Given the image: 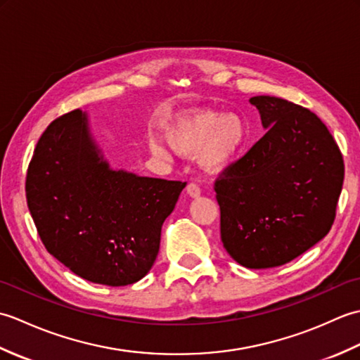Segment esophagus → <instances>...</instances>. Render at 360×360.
<instances>
[{"instance_id": "1", "label": "esophagus", "mask_w": 360, "mask_h": 360, "mask_svg": "<svg viewBox=\"0 0 360 360\" xmlns=\"http://www.w3.org/2000/svg\"><path fill=\"white\" fill-rule=\"evenodd\" d=\"M186 192L190 198H198L201 195V188L198 184H195V182H190V184H187L186 187Z\"/></svg>"}]
</instances>
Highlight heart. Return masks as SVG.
<instances>
[{"instance_id": "1", "label": "heart", "mask_w": 360, "mask_h": 360, "mask_svg": "<svg viewBox=\"0 0 360 360\" xmlns=\"http://www.w3.org/2000/svg\"><path fill=\"white\" fill-rule=\"evenodd\" d=\"M248 129L236 114L192 111L176 117L165 128L168 145L181 156L198 155L202 170L212 174L226 172L241 155ZM147 147L153 156L168 159L170 153L162 139L150 136Z\"/></svg>"}]
</instances>
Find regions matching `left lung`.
Wrapping results in <instances>:
<instances>
[{
	"mask_svg": "<svg viewBox=\"0 0 360 360\" xmlns=\"http://www.w3.org/2000/svg\"><path fill=\"white\" fill-rule=\"evenodd\" d=\"M266 134L215 182L221 241L236 263L267 269L311 249L334 223L342 153L314 112L285 98H249Z\"/></svg>",
	"mask_w": 360,
	"mask_h": 360,
	"instance_id": "1",
	"label": "left lung"
}]
</instances>
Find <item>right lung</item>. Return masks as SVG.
<instances>
[{"mask_svg": "<svg viewBox=\"0 0 360 360\" xmlns=\"http://www.w3.org/2000/svg\"><path fill=\"white\" fill-rule=\"evenodd\" d=\"M187 182L112 170L88 114L52 122L26 176L27 207L52 257L88 281L127 286L158 257L160 229Z\"/></svg>", "mask_w": 360, "mask_h": 360, "instance_id": "obj_1", "label": "right lung"}]
</instances>
